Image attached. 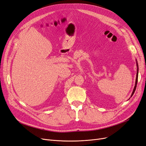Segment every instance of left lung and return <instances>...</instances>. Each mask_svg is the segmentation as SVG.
I'll use <instances>...</instances> for the list:
<instances>
[{
    "label": "left lung",
    "mask_w": 146,
    "mask_h": 146,
    "mask_svg": "<svg viewBox=\"0 0 146 146\" xmlns=\"http://www.w3.org/2000/svg\"><path fill=\"white\" fill-rule=\"evenodd\" d=\"M137 77H136V81H135V87H134V88H133V92L131 94V97L133 96V93H135V91L136 90V87H137V82H138V63H137Z\"/></svg>",
    "instance_id": "8db88e82"
}]
</instances>
